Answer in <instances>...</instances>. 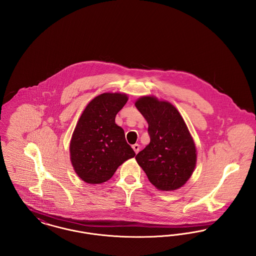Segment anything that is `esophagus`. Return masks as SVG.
I'll return each instance as SVG.
<instances>
[{
    "mask_svg": "<svg viewBox=\"0 0 256 256\" xmlns=\"http://www.w3.org/2000/svg\"><path fill=\"white\" fill-rule=\"evenodd\" d=\"M132 148H134V152H135V154H137L138 152H139V150H140V146H139V144H134V146H132Z\"/></svg>",
    "mask_w": 256,
    "mask_h": 256,
    "instance_id": "34e87169",
    "label": "esophagus"
}]
</instances>
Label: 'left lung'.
<instances>
[{"label":"left lung","mask_w":256,"mask_h":256,"mask_svg":"<svg viewBox=\"0 0 256 256\" xmlns=\"http://www.w3.org/2000/svg\"><path fill=\"white\" fill-rule=\"evenodd\" d=\"M136 108L146 119L150 144L135 159L148 180L161 191H174L195 170V143L182 115L169 102L152 96L139 98Z\"/></svg>","instance_id":"obj_1"}]
</instances>
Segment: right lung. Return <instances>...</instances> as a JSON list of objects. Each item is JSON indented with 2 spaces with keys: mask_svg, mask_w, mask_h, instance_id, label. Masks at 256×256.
<instances>
[{
  "mask_svg": "<svg viewBox=\"0 0 256 256\" xmlns=\"http://www.w3.org/2000/svg\"><path fill=\"white\" fill-rule=\"evenodd\" d=\"M128 100L122 93L100 94L87 104L76 126L70 158L76 174L86 183L108 182L120 165L135 156L124 130L115 122Z\"/></svg>",
  "mask_w": 256,
  "mask_h": 256,
  "instance_id": "obj_1",
  "label": "right lung"
}]
</instances>
